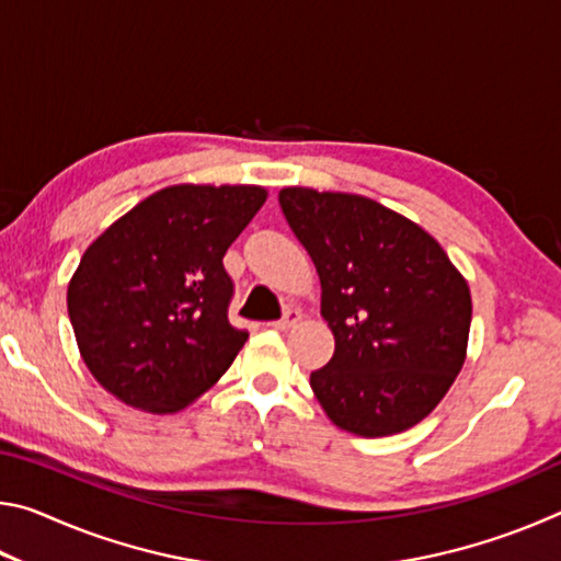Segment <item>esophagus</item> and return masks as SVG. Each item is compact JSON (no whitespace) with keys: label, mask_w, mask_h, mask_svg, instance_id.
Here are the masks:
<instances>
[{"label":"esophagus","mask_w":561,"mask_h":561,"mask_svg":"<svg viewBox=\"0 0 561 561\" xmlns=\"http://www.w3.org/2000/svg\"><path fill=\"white\" fill-rule=\"evenodd\" d=\"M299 319H301V314L297 309H289L287 314H284L279 321H272V329H277V331H287V329H294L299 324Z\"/></svg>","instance_id":"obj_1"}]
</instances>
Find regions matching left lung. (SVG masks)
<instances>
[{"label":"left lung","instance_id":"left-lung-1","mask_svg":"<svg viewBox=\"0 0 561 561\" xmlns=\"http://www.w3.org/2000/svg\"><path fill=\"white\" fill-rule=\"evenodd\" d=\"M321 282L334 356L311 374L331 423L396 435L443 401L468 356L470 287L435 237L371 197L282 187Z\"/></svg>","mask_w":561,"mask_h":561}]
</instances>
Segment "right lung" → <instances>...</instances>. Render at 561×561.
I'll list each match as a JSON object with an SVG mask.
<instances>
[{
	"label": "right lung",
	"instance_id": "add662e5",
	"mask_svg": "<svg viewBox=\"0 0 561 561\" xmlns=\"http://www.w3.org/2000/svg\"><path fill=\"white\" fill-rule=\"evenodd\" d=\"M264 201L260 185H170L89 244L66 304L83 364L111 396L175 413L220 381L247 341L227 321L222 257Z\"/></svg>",
	"mask_w": 561,
	"mask_h": 561
}]
</instances>
